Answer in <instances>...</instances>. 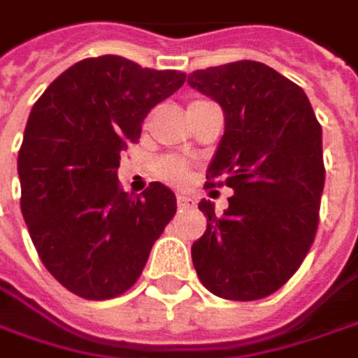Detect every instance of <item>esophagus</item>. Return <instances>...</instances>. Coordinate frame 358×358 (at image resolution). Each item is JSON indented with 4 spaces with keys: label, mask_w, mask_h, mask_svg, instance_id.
<instances>
[{
    "label": "esophagus",
    "mask_w": 358,
    "mask_h": 358,
    "mask_svg": "<svg viewBox=\"0 0 358 358\" xmlns=\"http://www.w3.org/2000/svg\"><path fill=\"white\" fill-rule=\"evenodd\" d=\"M176 202H178V208H190V206H194V199H190L186 194H178Z\"/></svg>",
    "instance_id": "34e87169"
}]
</instances>
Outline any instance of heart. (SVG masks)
<instances>
[{
    "label": "heart",
    "mask_w": 358,
    "mask_h": 358,
    "mask_svg": "<svg viewBox=\"0 0 358 358\" xmlns=\"http://www.w3.org/2000/svg\"><path fill=\"white\" fill-rule=\"evenodd\" d=\"M158 170L164 178L170 180V182H174V184H182V182H186L188 174H190L188 164L180 158H164L162 162H159Z\"/></svg>",
    "instance_id": "1"
}]
</instances>
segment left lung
Returning <instances> with one entry per match:
<instances>
[{
  "instance_id": "obj_1",
  "label": "left lung",
  "mask_w": 358,
  "mask_h": 358,
  "mask_svg": "<svg viewBox=\"0 0 358 358\" xmlns=\"http://www.w3.org/2000/svg\"><path fill=\"white\" fill-rule=\"evenodd\" d=\"M188 85L221 105L224 134L206 178L235 192L222 217L210 200L199 202L206 231L192 243V263L215 296L259 300L296 273L314 241L322 127L304 91L262 62L194 71Z\"/></svg>"
}]
</instances>
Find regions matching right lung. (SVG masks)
I'll list each match as a JSON object with an SVG mask.
<instances>
[{"mask_svg":"<svg viewBox=\"0 0 358 358\" xmlns=\"http://www.w3.org/2000/svg\"><path fill=\"white\" fill-rule=\"evenodd\" d=\"M186 74L99 56L60 74L30 111L17 154L22 215L46 269L73 294L109 300L136 284L176 196L152 182L143 196L119 188L121 152L152 107Z\"/></svg>","mask_w":358,"mask_h":358,"instance_id":"1","label":"right lung"}]
</instances>
